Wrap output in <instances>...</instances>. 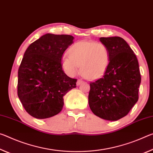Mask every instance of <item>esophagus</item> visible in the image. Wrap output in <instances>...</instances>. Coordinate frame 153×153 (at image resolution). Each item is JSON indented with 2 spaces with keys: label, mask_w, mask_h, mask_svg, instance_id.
I'll list each match as a JSON object with an SVG mask.
<instances>
[{
  "label": "esophagus",
  "mask_w": 153,
  "mask_h": 153,
  "mask_svg": "<svg viewBox=\"0 0 153 153\" xmlns=\"http://www.w3.org/2000/svg\"><path fill=\"white\" fill-rule=\"evenodd\" d=\"M82 82H83V81H82V80H81V79H79V80H78V81H77V82H76V85L77 86H79V85H81Z\"/></svg>",
  "instance_id": "obj_1"
}]
</instances>
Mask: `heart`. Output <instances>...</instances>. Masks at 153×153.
Instances as JSON below:
<instances>
[{
	"mask_svg": "<svg viewBox=\"0 0 153 153\" xmlns=\"http://www.w3.org/2000/svg\"><path fill=\"white\" fill-rule=\"evenodd\" d=\"M68 55L62 57V66L70 76H74L78 73L81 65V74L85 78L100 79L106 74L111 62L108 47L95 41L75 42L68 49Z\"/></svg>",
	"mask_w": 153,
	"mask_h": 153,
	"instance_id": "b5f03b06",
	"label": "heart"
}]
</instances>
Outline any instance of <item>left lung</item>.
<instances>
[{"label": "left lung", "mask_w": 153, "mask_h": 153, "mask_svg": "<svg viewBox=\"0 0 153 153\" xmlns=\"http://www.w3.org/2000/svg\"><path fill=\"white\" fill-rule=\"evenodd\" d=\"M100 41L108 49L111 62L106 74L90 83L89 105L100 118L117 121L126 116L138 100V61L121 37H101Z\"/></svg>", "instance_id": "8db88e82"}]
</instances>
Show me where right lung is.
Returning a JSON list of instances; mask_svg holds the SVG:
<instances>
[{"mask_svg":"<svg viewBox=\"0 0 153 153\" xmlns=\"http://www.w3.org/2000/svg\"><path fill=\"white\" fill-rule=\"evenodd\" d=\"M66 34H46L32 42L25 51L18 70L17 95L26 111L43 119L62 111L64 96L76 87V79L64 73V52L73 43Z\"/></svg>","mask_w":153,"mask_h":153,"instance_id":"1","label":"right lung"}]
</instances>
